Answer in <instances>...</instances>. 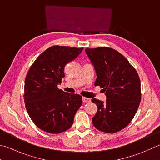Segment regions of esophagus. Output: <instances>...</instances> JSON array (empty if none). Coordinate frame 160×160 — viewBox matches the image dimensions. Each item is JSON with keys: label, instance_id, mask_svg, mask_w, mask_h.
Here are the masks:
<instances>
[{"label": "esophagus", "instance_id": "esophagus-1", "mask_svg": "<svg viewBox=\"0 0 160 160\" xmlns=\"http://www.w3.org/2000/svg\"><path fill=\"white\" fill-rule=\"evenodd\" d=\"M82 99H83V102L84 103H88V102H90V101H91L90 99L87 98V97H83Z\"/></svg>", "mask_w": 160, "mask_h": 160}]
</instances>
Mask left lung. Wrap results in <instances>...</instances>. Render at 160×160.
Masks as SVG:
<instances>
[{"label": "left lung", "instance_id": "left-lung-1", "mask_svg": "<svg viewBox=\"0 0 160 160\" xmlns=\"http://www.w3.org/2000/svg\"><path fill=\"white\" fill-rule=\"evenodd\" d=\"M97 73L95 86L103 88L105 102H92L98 110L92 122L104 132L114 133L132 121L141 101V83L138 72L126 58L112 48L104 47L85 50Z\"/></svg>", "mask_w": 160, "mask_h": 160}]
</instances>
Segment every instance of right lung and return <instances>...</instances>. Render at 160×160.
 <instances>
[{
  "label": "right lung",
  "instance_id": "right-lung-1",
  "mask_svg": "<svg viewBox=\"0 0 160 160\" xmlns=\"http://www.w3.org/2000/svg\"><path fill=\"white\" fill-rule=\"evenodd\" d=\"M83 48L54 45L48 48L32 65L25 80L24 102L32 122L52 134L63 132L72 126L82 104V97L58 88L65 77L66 65L77 58Z\"/></svg>",
  "mask_w": 160,
  "mask_h": 160
}]
</instances>
